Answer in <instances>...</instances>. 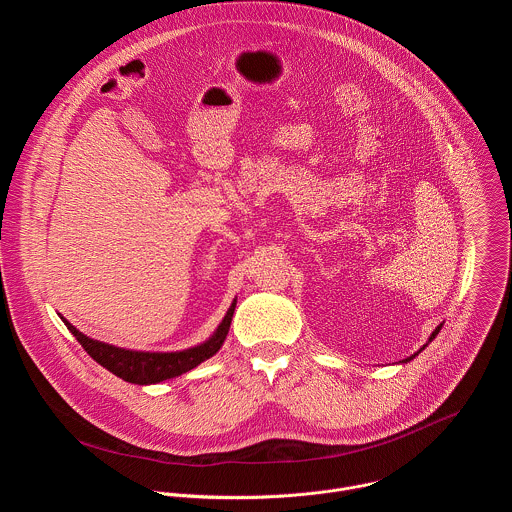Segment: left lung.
I'll return each mask as SVG.
<instances>
[{"label":"left lung","mask_w":512,"mask_h":512,"mask_svg":"<svg viewBox=\"0 0 512 512\" xmlns=\"http://www.w3.org/2000/svg\"><path fill=\"white\" fill-rule=\"evenodd\" d=\"M440 329H442V325H440V327H436V331H434V333H432V335H430V341H428V343H432V341H434V339H436V335H438V333H440ZM428 343H426V345H428ZM426 345H424V347H426ZM424 347H422V349H420V351H424ZM420 351H418V353H420ZM418 353H416V355H418ZM416 355H412V357H407V359H405V363H407V361H412V359H414V357H416Z\"/></svg>","instance_id":"8db88e82"}]
</instances>
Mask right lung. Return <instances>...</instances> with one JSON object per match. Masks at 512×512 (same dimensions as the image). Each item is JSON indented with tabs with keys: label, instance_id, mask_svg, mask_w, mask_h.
Returning a JSON list of instances; mask_svg holds the SVG:
<instances>
[{
	"label": "right lung",
	"instance_id": "obj_1",
	"mask_svg": "<svg viewBox=\"0 0 512 512\" xmlns=\"http://www.w3.org/2000/svg\"><path fill=\"white\" fill-rule=\"evenodd\" d=\"M234 311H236V298L228 309L226 317L222 319L220 327L216 329V333L206 343H201V345L191 347V349L175 351V353H149V351H133V349L115 347V345L102 343V341H96V339H90V337L82 335L64 317H60V319L64 321L68 331L76 337V341L82 345V349L98 365L109 369L111 373H115L117 377L129 381V383L151 385V383H159V381H165V379H173L181 373H187L193 367H197L199 363L214 357L226 341V335H228L230 325H232Z\"/></svg>",
	"mask_w": 512,
	"mask_h": 512
}]
</instances>
